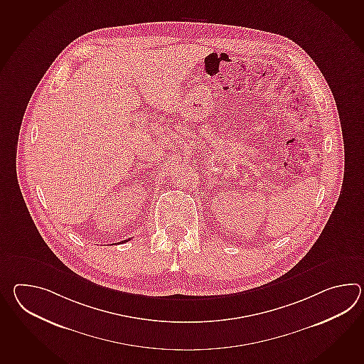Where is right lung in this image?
Instances as JSON below:
<instances>
[{
    "label": "right lung",
    "mask_w": 364,
    "mask_h": 364,
    "mask_svg": "<svg viewBox=\"0 0 364 364\" xmlns=\"http://www.w3.org/2000/svg\"><path fill=\"white\" fill-rule=\"evenodd\" d=\"M124 242H128V240H124Z\"/></svg>",
    "instance_id": "1"
}]
</instances>
